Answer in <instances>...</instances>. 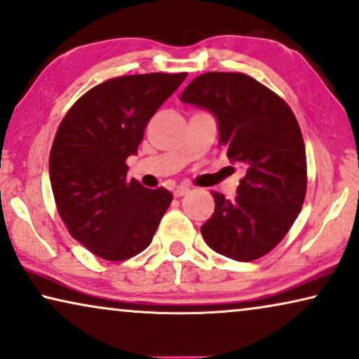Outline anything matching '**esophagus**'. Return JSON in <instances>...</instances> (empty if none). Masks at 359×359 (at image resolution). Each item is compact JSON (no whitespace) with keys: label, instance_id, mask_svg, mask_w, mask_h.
Segmentation results:
<instances>
[{"label":"esophagus","instance_id":"34e87169","mask_svg":"<svg viewBox=\"0 0 359 359\" xmlns=\"http://www.w3.org/2000/svg\"><path fill=\"white\" fill-rule=\"evenodd\" d=\"M190 191V189L189 187H185V185H180V187H177V189L174 190V196H177V198H180V196H184V195H187Z\"/></svg>","mask_w":359,"mask_h":359}]
</instances>
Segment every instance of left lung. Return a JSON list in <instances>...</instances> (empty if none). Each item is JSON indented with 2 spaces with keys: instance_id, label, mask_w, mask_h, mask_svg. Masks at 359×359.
Returning <instances> with one entry per match:
<instances>
[{
  "instance_id": "obj_1",
  "label": "left lung",
  "mask_w": 359,
  "mask_h": 359,
  "mask_svg": "<svg viewBox=\"0 0 359 359\" xmlns=\"http://www.w3.org/2000/svg\"><path fill=\"white\" fill-rule=\"evenodd\" d=\"M180 99L216 115L219 144L231 163L245 168L234 200L211 191L215 213L201 236L228 259H260L283 241L304 203L307 163L299 123L278 94L244 73L200 74Z\"/></svg>"
}]
</instances>
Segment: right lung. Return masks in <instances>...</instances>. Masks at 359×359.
I'll use <instances>...</instances> for the list:
<instances>
[{
    "label": "right lung",
    "mask_w": 359,
    "mask_h": 359,
    "mask_svg": "<svg viewBox=\"0 0 359 359\" xmlns=\"http://www.w3.org/2000/svg\"><path fill=\"white\" fill-rule=\"evenodd\" d=\"M187 73L104 81L72 105L50 151V184L69 234L100 259L127 260L151 244L172 194L127 177L128 156Z\"/></svg>",
    "instance_id": "right-lung-1"
}]
</instances>
